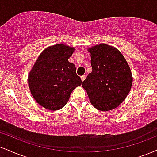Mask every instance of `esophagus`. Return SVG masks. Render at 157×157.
<instances>
[{
  "label": "esophagus",
  "mask_w": 157,
  "mask_h": 157,
  "mask_svg": "<svg viewBox=\"0 0 157 157\" xmlns=\"http://www.w3.org/2000/svg\"><path fill=\"white\" fill-rule=\"evenodd\" d=\"M80 78H81V80H82V82H83L85 79H86V76H85V75H83V76H81Z\"/></svg>",
  "instance_id": "esophagus-1"
}]
</instances>
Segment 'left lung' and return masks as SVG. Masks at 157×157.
<instances>
[{"mask_svg":"<svg viewBox=\"0 0 157 157\" xmlns=\"http://www.w3.org/2000/svg\"><path fill=\"white\" fill-rule=\"evenodd\" d=\"M92 71L82 83L91 104L102 111L112 110L124 101L131 89L133 77L121 52L107 44L89 48Z\"/></svg>","mask_w":157,"mask_h":157,"instance_id":"1","label":"left lung"}]
</instances>
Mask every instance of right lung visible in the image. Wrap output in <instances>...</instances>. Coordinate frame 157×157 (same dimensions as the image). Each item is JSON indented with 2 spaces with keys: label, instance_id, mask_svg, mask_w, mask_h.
Listing matches in <instances>:
<instances>
[{
  "label": "right lung",
  "instance_id": "add662e5",
  "mask_svg": "<svg viewBox=\"0 0 157 157\" xmlns=\"http://www.w3.org/2000/svg\"><path fill=\"white\" fill-rule=\"evenodd\" d=\"M75 50L64 44L49 46L40 55L29 74V87L36 102L57 111L67 103L70 94L82 81L68 59Z\"/></svg>",
  "mask_w": 157,
  "mask_h": 157
}]
</instances>
